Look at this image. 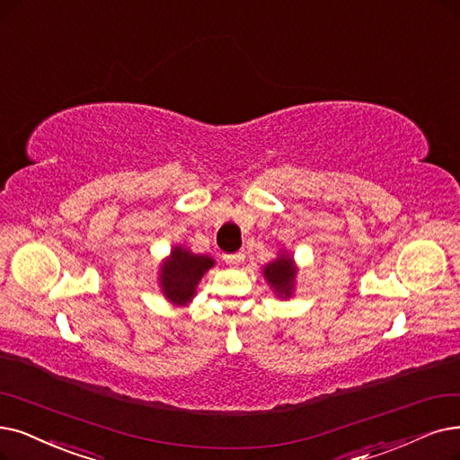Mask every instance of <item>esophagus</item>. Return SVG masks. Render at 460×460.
Wrapping results in <instances>:
<instances>
[{
	"mask_svg": "<svg viewBox=\"0 0 460 460\" xmlns=\"http://www.w3.org/2000/svg\"><path fill=\"white\" fill-rule=\"evenodd\" d=\"M223 259H225V262H226V264H230V266H237V264H242V262H243L245 254L240 251V252H234V254H225Z\"/></svg>",
	"mask_w": 460,
	"mask_h": 460,
	"instance_id": "obj_1",
	"label": "esophagus"
}]
</instances>
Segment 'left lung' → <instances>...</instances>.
Here are the masks:
<instances>
[{"mask_svg": "<svg viewBox=\"0 0 460 460\" xmlns=\"http://www.w3.org/2000/svg\"><path fill=\"white\" fill-rule=\"evenodd\" d=\"M262 273L268 285L279 298L290 296L294 290V281H296V266H294V261L288 252H281L273 262L264 266Z\"/></svg>", "mask_w": 460, "mask_h": 460, "instance_id": "obj_1", "label": "left lung"}]
</instances>
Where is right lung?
I'll use <instances>...</instances> for the list:
<instances>
[{
	"instance_id": "right-lung-1",
	"label": "right lung",
	"mask_w": 460,
	"mask_h": 460,
	"mask_svg": "<svg viewBox=\"0 0 460 460\" xmlns=\"http://www.w3.org/2000/svg\"><path fill=\"white\" fill-rule=\"evenodd\" d=\"M215 266L208 254H194L185 247H173L160 266V287L164 296L173 305H187L196 294V287L204 273Z\"/></svg>"
}]
</instances>
